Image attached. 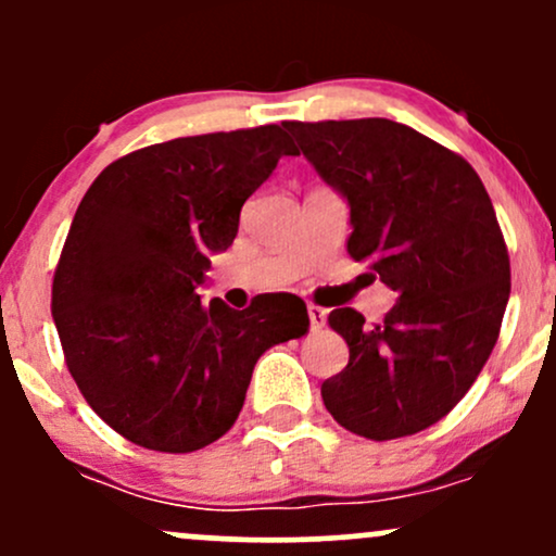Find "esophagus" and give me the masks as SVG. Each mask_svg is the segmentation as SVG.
I'll return each instance as SVG.
<instances>
[{
	"label": "esophagus",
	"instance_id": "esophagus-1",
	"mask_svg": "<svg viewBox=\"0 0 556 556\" xmlns=\"http://www.w3.org/2000/svg\"><path fill=\"white\" fill-rule=\"evenodd\" d=\"M308 321H311V329L318 331L324 327V324H327V311H324L321 305L308 303Z\"/></svg>",
	"mask_w": 556,
	"mask_h": 556
}]
</instances>
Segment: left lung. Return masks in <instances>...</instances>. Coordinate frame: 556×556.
Masks as SVG:
<instances>
[{"instance_id":"8db88e82","label":"left lung","mask_w":556,"mask_h":556,"mask_svg":"<svg viewBox=\"0 0 556 556\" xmlns=\"http://www.w3.org/2000/svg\"><path fill=\"white\" fill-rule=\"evenodd\" d=\"M285 127L348 198L350 256L397 292L374 327L355 308L329 314L350 361L324 405L374 442L413 437L465 397L500 337L509 256L491 198L460 154L392 119Z\"/></svg>"}]
</instances>
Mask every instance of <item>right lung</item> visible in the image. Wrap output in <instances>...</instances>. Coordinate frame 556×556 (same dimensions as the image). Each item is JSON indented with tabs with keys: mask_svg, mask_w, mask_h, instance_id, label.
I'll return each mask as SVG.
<instances>
[{
	"mask_svg": "<svg viewBox=\"0 0 556 556\" xmlns=\"http://www.w3.org/2000/svg\"><path fill=\"white\" fill-rule=\"evenodd\" d=\"M298 149L282 125L119 156L83 195L52 282L67 371L93 413L146 450L195 452L232 429L256 361L308 331L290 292L235 311L198 285L240 208Z\"/></svg>",
	"mask_w": 556,
	"mask_h": 556,
	"instance_id": "1",
	"label": "right lung"
}]
</instances>
